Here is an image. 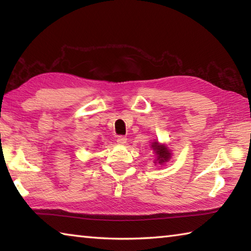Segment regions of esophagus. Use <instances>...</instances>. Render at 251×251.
Listing matches in <instances>:
<instances>
[{"instance_id": "esophagus-1", "label": "esophagus", "mask_w": 251, "mask_h": 251, "mask_svg": "<svg viewBox=\"0 0 251 251\" xmlns=\"http://www.w3.org/2000/svg\"><path fill=\"white\" fill-rule=\"evenodd\" d=\"M126 142H127V138L124 137V136H118V137H117L118 145H125Z\"/></svg>"}]
</instances>
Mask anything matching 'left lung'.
Masks as SVG:
<instances>
[{
    "instance_id": "8db88e82",
    "label": "left lung",
    "mask_w": 251,
    "mask_h": 251,
    "mask_svg": "<svg viewBox=\"0 0 251 251\" xmlns=\"http://www.w3.org/2000/svg\"><path fill=\"white\" fill-rule=\"evenodd\" d=\"M151 147L152 148V151H154L155 155H156L155 163L163 165L164 163H167V161L172 158L171 151H169V148L166 145H164V144H159L158 142H154V143H151Z\"/></svg>"
}]
</instances>
